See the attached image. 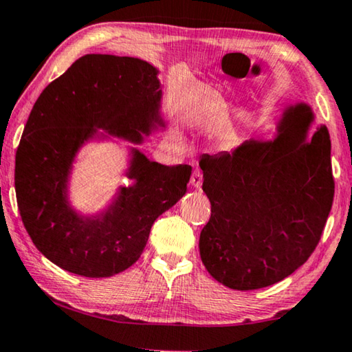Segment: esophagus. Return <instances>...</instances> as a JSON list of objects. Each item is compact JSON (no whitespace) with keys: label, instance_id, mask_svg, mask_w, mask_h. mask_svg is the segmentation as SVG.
Here are the masks:
<instances>
[{"label":"esophagus","instance_id":"34e87169","mask_svg":"<svg viewBox=\"0 0 352 352\" xmlns=\"http://www.w3.org/2000/svg\"><path fill=\"white\" fill-rule=\"evenodd\" d=\"M201 183H204V174H201L199 169H195L192 172V175H190V184H192L195 189H199L201 186Z\"/></svg>","mask_w":352,"mask_h":352}]
</instances>
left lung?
I'll use <instances>...</instances> for the list:
<instances>
[{
  "mask_svg": "<svg viewBox=\"0 0 352 352\" xmlns=\"http://www.w3.org/2000/svg\"><path fill=\"white\" fill-rule=\"evenodd\" d=\"M312 119L307 105L290 107L273 141L247 140L201 157L211 217L200 233V258L226 287L283 281L318 245L336 184L327 129L306 140Z\"/></svg>",
  "mask_w": 352,
  "mask_h": 352,
  "instance_id": "obj_1",
  "label": "left lung"
}]
</instances>
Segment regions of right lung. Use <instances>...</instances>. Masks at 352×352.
I'll list each match as a JSON object with an SVG mask.
<instances>
[{"mask_svg": "<svg viewBox=\"0 0 352 352\" xmlns=\"http://www.w3.org/2000/svg\"><path fill=\"white\" fill-rule=\"evenodd\" d=\"M158 71L135 57L88 54L76 60L35 100L15 155V192L34 245L60 269L107 278L133 265L155 220L186 192L190 166H163L133 151L109 210L80 217L67 200L71 164L96 129L140 142L160 118Z\"/></svg>", "mask_w": 352, "mask_h": 352, "instance_id": "add662e5", "label": "right lung"}]
</instances>
